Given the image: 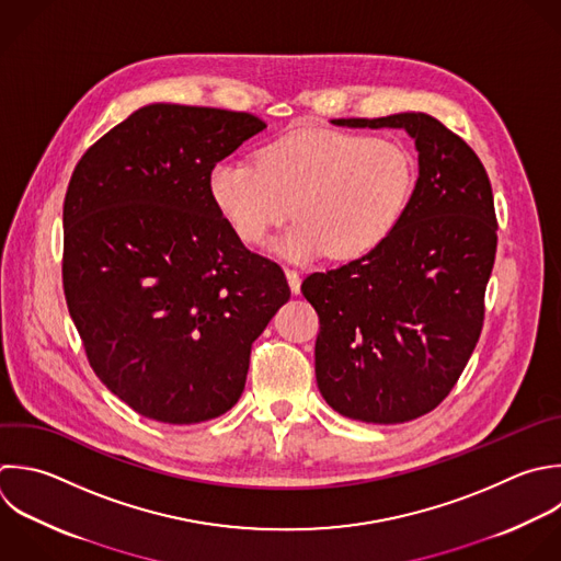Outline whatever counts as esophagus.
<instances>
[{"instance_id":"34e87169","label":"esophagus","mask_w":561,"mask_h":561,"mask_svg":"<svg viewBox=\"0 0 561 561\" xmlns=\"http://www.w3.org/2000/svg\"><path fill=\"white\" fill-rule=\"evenodd\" d=\"M285 276H287V283H289V287H291V294H300V274H298L296 270L287 267V270H285Z\"/></svg>"}]
</instances>
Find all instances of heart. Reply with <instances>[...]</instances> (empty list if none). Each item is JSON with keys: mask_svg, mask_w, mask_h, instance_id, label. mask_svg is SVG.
Listing matches in <instances>:
<instances>
[{"mask_svg": "<svg viewBox=\"0 0 561 561\" xmlns=\"http://www.w3.org/2000/svg\"><path fill=\"white\" fill-rule=\"evenodd\" d=\"M414 184L416 164L401 142L337 129L294 131L263 147L259 164L226 158L208 175L217 210L245 245L296 215L274 250L298 263L377 250L401 224Z\"/></svg>", "mask_w": 561, "mask_h": 561, "instance_id": "1", "label": "heart"}]
</instances>
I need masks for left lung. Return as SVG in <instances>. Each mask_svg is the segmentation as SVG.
Here are the masks:
<instances>
[{
    "mask_svg": "<svg viewBox=\"0 0 561 561\" xmlns=\"http://www.w3.org/2000/svg\"><path fill=\"white\" fill-rule=\"evenodd\" d=\"M333 125L405 129L419 180L377 250L302 280L320 318L316 381L342 416L412 421L449 394L480 337L497 245L491 184L471 147L427 114Z\"/></svg>",
    "mask_w": 561,
    "mask_h": 561,
    "instance_id": "obj_1",
    "label": "left lung"
}]
</instances>
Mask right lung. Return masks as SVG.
Listing matches in <instances>:
<instances>
[{"mask_svg": "<svg viewBox=\"0 0 561 561\" xmlns=\"http://www.w3.org/2000/svg\"><path fill=\"white\" fill-rule=\"evenodd\" d=\"M267 125L156 103L79 160L64 204V291L99 379L147 419L202 423L245 388L252 342L289 300L274 261L217 210L210 169Z\"/></svg>", "mask_w": 561, "mask_h": 561, "instance_id": "right-lung-1", "label": "right lung"}]
</instances>
